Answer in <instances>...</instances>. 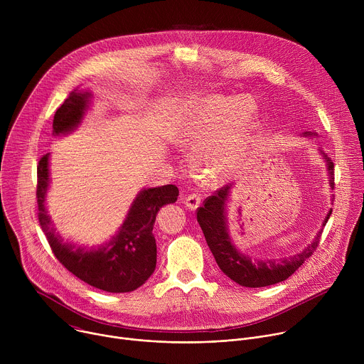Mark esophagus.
<instances>
[{"instance_id": "esophagus-1", "label": "esophagus", "mask_w": 364, "mask_h": 364, "mask_svg": "<svg viewBox=\"0 0 364 364\" xmlns=\"http://www.w3.org/2000/svg\"><path fill=\"white\" fill-rule=\"evenodd\" d=\"M184 203H186V205L188 207L190 210H197V207L201 203V197L198 194H190V196H187L184 198Z\"/></svg>"}]
</instances>
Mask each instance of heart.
Segmentation results:
<instances>
[{
    "mask_svg": "<svg viewBox=\"0 0 364 364\" xmlns=\"http://www.w3.org/2000/svg\"><path fill=\"white\" fill-rule=\"evenodd\" d=\"M257 107L243 95H216L188 107L174 122L173 141L193 148L191 170L212 183H223L239 170Z\"/></svg>",
    "mask_w": 364,
    "mask_h": 364,
    "instance_id": "1",
    "label": "heart"
}]
</instances>
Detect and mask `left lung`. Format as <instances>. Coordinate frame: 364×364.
I'll list each match as a JSON object with an SVG mask.
<instances>
[{
    "mask_svg": "<svg viewBox=\"0 0 364 364\" xmlns=\"http://www.w3.org/2000/svg\"><path fill=\"white\" fill-rule=\"evenodd\" d=\"M314 132H304L302 136H313ZM323 160L328 171V184L334 190V164L326 152L320 149ZM233 184L218 190L213 196L205 198L204 205L197 210V222L203 230L207 245H209L216 264L222 272L232 281L247 288H261L274 285L288 279L317 249L323 228L328 222L331 209L323 220L321 229L317 232L314 239L311 240L298 253L282 257V259H255L249 255L242 253L233 243L229 235L228 225V203L230 201ZM334 197H331L333 200Z\"/></svg>",
    "mask_w": 364,
    "mask_h": 364,
    "instance_id": "8db88e82",
    "label": "left lung"
}]
</instances>
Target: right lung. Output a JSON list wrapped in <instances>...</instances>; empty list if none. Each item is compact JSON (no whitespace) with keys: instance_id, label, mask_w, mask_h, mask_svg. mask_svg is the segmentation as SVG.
<instances>
[{"instance_id":"obj_1","label":"right lung","mask_w":364,"mask_h":364,"mask_svg":"<svg viewBox=\"0 0 364 364\" xmlns=\"http://www.w3.org/2000/svg\"><path fill=\"white\" fill-rule=\"evenodd\" d=\"M92 92L75 89L53 119V136L69 135L77 129L92 103ZM50 152L37 167V204L40 226L55 256L75 277L107 292H131L152 275L157 265V245L152 233L155 218L166 204L177 201L178 188L173 184L142 188L129 205L124 223L97 247L65 242L47 213L46 198L50 188Z\"/></svg>"}]
</instances>
